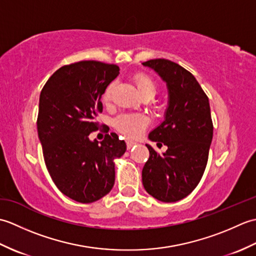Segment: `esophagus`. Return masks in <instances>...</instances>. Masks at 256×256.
Segmentation results:
<instances>
[{"label":"esophagus","instance_id":"esophagus-1","mask_svg":"<svg viewBox=\"0 0 256 256\" xmlns=\"http://www.w3.org/2000/svg\"><path fill=\"white\" fill-rule=\"evenodd\" d=\"M138 143L136 142H134V140H126V148H128V150H131V148H133L135 145H136Z\"/></svg>","mask_w":256,"mask_h":256}]
</instances>
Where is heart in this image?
Here are the masks:
<instances>
[{"label":"heart","mask_w":256,"mask_h":256,"mask_svg":"<svg viewBox=\"0 0 256 256\" xmlns=\"http://www.w3.org/2000/svg\"><path fill=\"white\" fill-rule=\"evenodd\" d=\"M134 82L138 86V90L142 98L150 96V99L155 96L157 92V84L154 79L145 74H138L134 77ZM113 84H108L104 92H103V101L108 102L110 100L112 94ZM148 120L142 114H132V113H124L120 114L118 116L113 120V125L118 131L125 134L128 138H136L143 132Z\"/></svg>","instance_id":"1"}]
</instances>
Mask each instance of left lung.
Listing matches in <instances>:
<instances>
[{"label": "left lung", "instance_id": "left-lung-1", "mask_svg": "<svg viewBox=\"0 0 256 256\" xmlns=\"http://www.w3.org/2000/svg\"><path fill=\"white\" fill-rule=\"evenodd\" d=\"M143 66L165 81L168 106L165 118L148 134L153 142L167 146L157 154L150 145L142 170L146 192L162 202H176L197 187L202 177L214 135L209 99L188 70L167 59H152Z\"/></svg>", "mask_w": 256, "mask_h": 256}]
</instances>
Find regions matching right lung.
Returning <instances> with one entry per match:
<instances>
[{"mask_svg": "<svg viewBox=\"0 0 256 256\" xmlns=\"http://www.w3.org/2000/svg\"><path fill=\"white\" fill-rule=\"evenodd\" d=\"M120 72L116 64L84 60L59 68L40 96L37 132L48 172L60 192L90 204L111 192L116 180L114 160L126 150L116 133L102 142L89 135L99 128L101 96Z\"/></svg>", "mask_w": 256, "mask_h": 256, "instance_id": "add662e5", "label": "right lung"}]
</instances>
